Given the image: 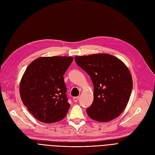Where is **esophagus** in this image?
<instances>
[{
    "mask_svg": "<svg viewBox=\"0 0 155 155\" xmlns=\"http://www.w3.org/2000/svg\"><path fill=\"white\" fill-rule=\"evenodd\" d=\"M78 98H79V97H73V101H74V102H77L78 101Z\"/></svg>",
    "mask_w": 155,
    "mask_h": 155,
    "instance_id": "obj_1",
    "label": "esophagus"
}]
</instances>
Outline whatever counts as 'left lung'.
I'll use <instances>...</instances> for the list:
<instances>
[{"label": "left lung", "instance_id": "8db88e82", "mask_svg": "<svg viewBox=\"0 0 155 155\" xmlns=\"http://www.w3.org/2000/svg\"><path fill=\"white\" fill-rule=\"evenodd\" d=\"M77 64L90 77L94 86L93 102L87 110L94 120L107 122L126 108L133 89L130 71L121 60L110 54L76 56Z\"/></svg>", "mask_w": 155, "mask_h": 155}]
</instances>
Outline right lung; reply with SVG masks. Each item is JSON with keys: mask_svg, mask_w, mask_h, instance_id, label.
I'll list each match as a JSON object with an SVG mask.
<instances>
[{"mask_svg": "<svg viewBox=\"0 0 155 155\" xmlns=\"http://www.w3.org/2000/svg\"><path fill=\"white\" fill-rule=\"evenodd\" d=\"M73 61L71 57H42L30 63L20 82L24 105L43 123L62 120L70 104L68 102L64 74Z\"/></svg>", "mask_w": 155, "mask_h": 155, "instance_id": "obj_1", "label": "right lung"}]
</instances>
